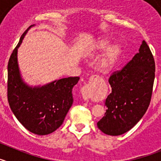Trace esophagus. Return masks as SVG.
<instances>
[{
  "instance_id": "esophagus-1",
  "label": "esophagus",
  "mask_w": 161,
  "mask_h": 161,
  "mask_svg": "<svg viewBox=\"0 0 161 161\" xmlns=\"http://www.w3.org/2000/svg\"><path fill=\"white\" fill-rule=\"evenodd\" d=\"M100 79V76L94 75V76H92L90 77V80H99ZM81 95L82 97H83L84 100H88L89 98V85H85L83 88L81 89Z\"/></svg>"
}]
</instances>
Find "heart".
I'll list each match as a JSON object with an SVG mask.
<instances>
[{
    "label": "heart",
    "mask_w": 161,
    "mask_h": 161,
    "mask_svg": "<svg viewBox=\"0 0 161 161\" xmlns=\"http://www.w3.org/2000/svg\"><path fill=\"white\" fill-rule=\"evenodd\" d=\"M109 43L110 40L108 38H102L98 40L94 47L93 52H102L109 46ZM121 54H122V45L119 42H116L111 45L98 60V68L104 72H107L113 69L119 59Z\"/></svg>",
    "instance_id": "obj_1"
}]
</instances>
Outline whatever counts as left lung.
<instances>
[{
    "mask_svg": "<svg viewBox=\"0 0 161 161\" xmlns=\"http://www.w3.org/2000/svg\"><path fill=\"white\" fill-rule=\"evenodd\" d=\"M155 68L153 53L143 40L131 60L110 75L112 92L106 100V112L97 124L103 133L120 136L142 119L152 98Z\"/></svg>",
    "mask_w": 161,
    "mask_h": 161,
    "instance_id": "left-lung-1",
    "label": "left lung"
}]
</instances>
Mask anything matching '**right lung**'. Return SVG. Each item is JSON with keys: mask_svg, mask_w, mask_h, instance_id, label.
Wrapping results in <instances>:
<instances>
[{"mask_svg": "<svg viewBox=\"0 0 161 161\" xmlns=\"http://www.w3.org/2000/svg\"><path fill=\"white\" fill-rule=\"evenodd\" d=\"M27 30L8 59L7 97L13 113L22 126L32 133L45 136L63 123L73 102L72 88L80 77L63 78L42 87L31 88L24 84L18 70L17 51Z\"/></svg>", "mask_w": 161, "mask_h": 161, "instance_id": "right-lung-1", "label": "right lung"}]
</instances>
